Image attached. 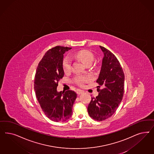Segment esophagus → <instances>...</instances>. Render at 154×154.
I'll list each match as a JSON object with an SVG mask.
<instances>
[{"label": "esophagus", "mask_w": 154, "mask_h": 154, "mask_svg": "<svg viewBox=\"0 0 154 154\" xmlns=\"http://www.w3.org/2000/svg\"><path fill=\"white\" fill-rule=\"evenodd\" d=\"M84 93V91H82V90H80V89H78L76 91V94H81Z\"/></svg>", "instance_id": "34e87169"}]
</instances>
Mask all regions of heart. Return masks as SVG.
Returning a JSON list of instances; mask_svg holds the SVG:
<instances>
[{"label": "heart", "mask_w": 154, "mask_h": 154, "mask_svg": "<svg viewBox=\"0 0 154 154\" xmlns=\"http://www.w3.org/2000/svg\"><path fill=\"white\" fill-rule=\"evenodd\" d=\"M74 57L81 60L85 65H90L92 63L94 59V55L92 52L87 50H81L74 54ZM63 69L65 73L69 72L71 69V60L68 57H65L62 62ZM89 78L87 76H78L75 78L74 82L76 85H82L83 83L87 82Z\"/></svg>", "instance_id": "b5f03b06"}]
</instances>
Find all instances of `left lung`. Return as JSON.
<instances>
[{"instance_id":"1","label":"left lung","mask_w":154,"mask_h":154,"mask_svg":"<svg viewBox=\"0 0 154 154\" xmlns=\"http://www.w3.org/2000/svg\"><path fill=\"white\" fill-rule=\"evenodd\" d=\"M104 53L102 66L96 82L99 95L92 97L88 106L89 116L101 121L114 114L124 94L125 75L120 63L112 52L100 46ZM102 86L103 89H100Z\"/></svg>"}]
</instances>
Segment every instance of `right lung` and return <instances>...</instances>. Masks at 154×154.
<instances>
[{
    "label": "right lung",
    "mask_w": 154,
    "mask_h": 154,
    "mask_svg": "<svg viewBox=\"0 0 154 154\" xmlns=\"http://www.w3.org/2000/svg\"><path fill=\"white\" fill-rule=\"evenodd\" d=\"M71 48L57 46L49 50L40 60L35 77V96L45 115L54 122L71 117L77 94L73 91L58 92V82L64 76L63 54Z\"/></svg>",
    "instance_id": "add662e5"
}]
</instances>
